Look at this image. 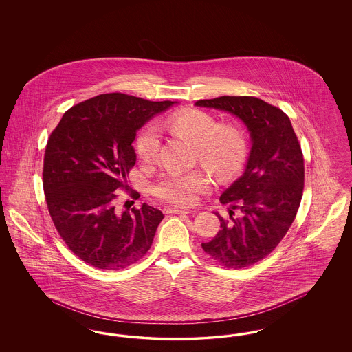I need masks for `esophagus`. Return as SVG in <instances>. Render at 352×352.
Wrapping results in <instances>:
<instances>
[{
  "instance_id": "obj_1",
  "label": "esophagus",
  "mask_w": 352,
  "mask_h": 352,
  "mask_svg": "<svg viewBox=\"0 0 352 352\" xmlns=\"http://www.w3.org/2000/svg\"><path fill=\"white\" fill-rule=\"evenodd\" d=\"M164 211L166 214H190V212H192L190 210H181V208H175V207H165Z\"/></svg>"
}]
</instances>
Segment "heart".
Wrapping results in <instances>:
<instances>
[{"label": "heart", "instance_id": "heart-1", "mask_svg": "<svg viewBox=\"0 0 352 352\" xmlns=\"http://www.w3.org/2000/svg\"><path fill=\"white\" fill-rule=\"evenodd\" d=\"M164 126L197 146L198 160L218 181L234 178L241 168L247 141L236 126L220 125L211 115L190 109L178 112L164 122ZM161 146V134L155 125L145 126L135 141V151L141 160L151 162L157 158ZM208 178L201 171L173 173L164 175L154 186V194L164 201L190 206L198 194L208 188Z\"/></svg>", "mask_w": 352, "mask_h": 352}]
</instances>
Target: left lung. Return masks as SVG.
<instances>
[{"label": "left lung", "mask_w": 352, "mask_h": 352, "mask_svg": "<svg viewBox=\"0 0 352 352\" xmlns=\"http://www.w3.org/2000/svg\"><path fill=\"white\" fill-rule=\"evenodd\" d=\"M197 107L239 118L251 138L244 173L223 191L220 203L240 209L242 217L220 220V231L201 248L227 268L260 261L283 240L297 215L303 192V155L290 118L267 101L253 96H220Z\"/></svg>", "instance_id": "1"}]
</instances>
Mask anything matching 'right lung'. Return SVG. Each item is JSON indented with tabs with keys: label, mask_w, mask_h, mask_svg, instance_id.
<instances>
[{
	"label": "right lung",
	"mask_w": 352,
	"mask_h": 352,
	"mask_svg": "<svg viewBox=\"0 0 352 352\" xmlns=\"http://www.w3.org/2000/svg\"><path fill=\"white\" fill-rule=\"evenodd\" d=\"M177 101L104 94L69 108L51 133L43 188L51 219L68 248L95 268L118 270L149 251L164 214L144 203L115 210L137 160V132Z\"/></svg>",
	"instance_id": "1"
}]
</instances>
